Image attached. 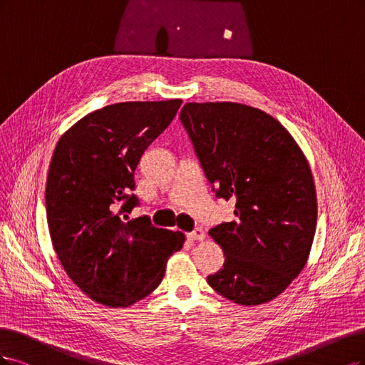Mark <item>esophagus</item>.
Returning a JSON list of instances; mask_svg holds the SVG:
<instances>
[{
    "label": "esophagus",
    "instance_id": "obj_1",
    "mask_svg": "<svg viewBox=\"0 0 365 365\" xmlns=\"http://www.w3.org/2000/svg\"><path fill=\"white\" fill-rule=\"evenodd\" d=\"M186 237H187V240H191V241H202L205 238V232H203V229L197 227L192 232L187 233Z\"/></svg>",
    "mask_w": 365,
    "mask_h": 365
}]
</instances>
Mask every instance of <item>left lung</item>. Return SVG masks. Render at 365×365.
<instances>
[{
	"label": "left lung",
	"mask_w": 365,
	"mask_h": 365,
	"mask_svg": "<svg viewBox=\"0 0 365 365\" xmlns=\"http://www.w3.org/2000/svg\"><path fill=\"white\" fill-rule=\"evenodd\" d=\"M180 121L235 220L209 230L226 259L207 284L238 304L273 300L308 261L317 226L309 163L273 116L240 103H186Z\"/></svg>",
	"instance_id": "left-lung-1"
}]
</instances>
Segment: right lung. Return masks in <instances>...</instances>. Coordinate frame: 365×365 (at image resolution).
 <instances>
[{
	"label": "right lung",
	"mask_w": 365,
	"mask_h": 365,
	"mask_svg": "<svg viewBox=\"0 0 365 365\" xmlns=\"http://www.w3.org/2000/svg\"><path fill=\"white\" fill-rule=\"evenodd\" d=\"M182 100L127 101L86 115L58 139L45 187L50 237L66 274L93 302L130 307L155 291L185 235L128 220L135 170Z\"/></svg>",
	"instance_id": "obj_1"
}]
</instances>
